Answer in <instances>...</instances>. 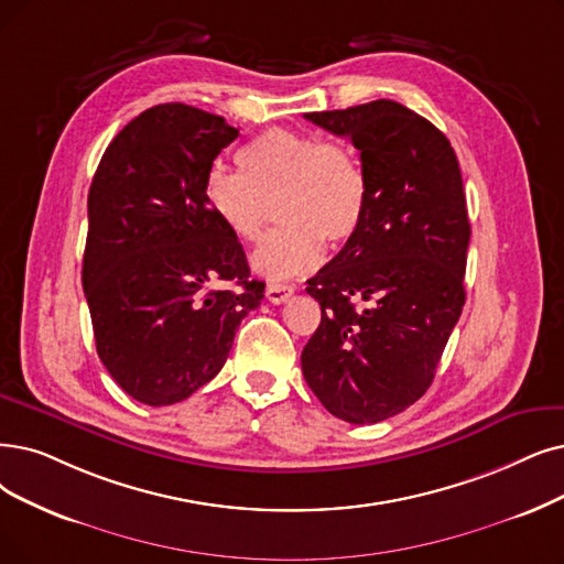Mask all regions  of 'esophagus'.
Masks as SVG:
<instances>
[{
    "mask_svg": "<svg viewBox=\"0 0 564 564\" xmlns=\"http://www.w3.org/2000/svg\"><path fill=\"white\" fill-rule=\"evenodd\" d=\"M291 294H294V284L270 282V284L265 286V299H268L270 303H275V305H280V303L289 301V299H291Z\"/></svg>",
    "mask_w": 564,
    "mask_h": 564,
    "instance_id": "1",
    "label": "esophagus"
}]
</instances>
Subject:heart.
<instances>
[{
  "instance_id": "obj_1",
  "label": "heart",
  "mask_w": 564,
  "mask_h": 564,
  "mask_svg": "<svg viewBox=\"0 0 564 564\" xmlns=\"http://www.w3.org/2000/svg\"><path fill=\"white\" fill-rule=\"evenodd\" d=\"M238 171L213 166L204 196L213 217L240 242L261 238L268 206L278 204L282 229L252 257L259 275L289 280L324 259L326 242L340 247L364 227L370 180L358 154L317 133L268 129L236 152Z\"/></svg>"
}]
</instances>
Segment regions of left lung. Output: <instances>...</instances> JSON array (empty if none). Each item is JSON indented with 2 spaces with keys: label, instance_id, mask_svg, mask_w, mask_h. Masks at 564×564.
<instances>
[{
  "label": "left lung",
  "instance_id": "obj_1",
  "mask_svg": "<svg viewBox=\"0 0 564 564\" xmlns=\"http://www.w3.org/2000/svg\"><path fill=\"white\" fill-rule=\"evenodd\" d=\"M305 118L360 152L370 206L360 231L307 280L322 324L301 366L333 416L379 423L433 384L460 319L469 245L463 175L444 133L398 101Z\"/></svg>",
  "mask_w": 564,
  "mask_h": 564
}]
</instances>
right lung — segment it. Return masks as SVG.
<instances>
[{"instance_id": "obj_1", "label": "right lung", "mask_w": 564, "mask_h": 564, "mask_svg": "<svg viewBox=\"0 0 564 564\" xmlns=\"http://www.w3.org/2000/svg\"><path fill=\"white\" fill-rule=\"evenodd\" d=\"M227 120L185 104L133 118L106 148L87 196L83 289L101 364L150 408L189 398L221 370L263 301L242 245L204 185L236 141ZM231 281L240 290L221 288Z\"/></svg>"}]
</instances>
